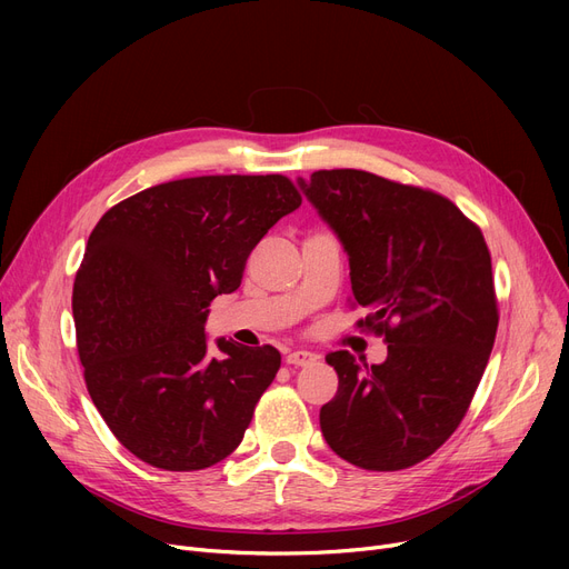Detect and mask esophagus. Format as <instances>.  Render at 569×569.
I'll return each mask as SVG.
<instances>
[{
    "instance_id": "esophagus-1",
    "label": "esophagus",
    "mask_w": 569,
    "mask_h": 569,
    "mask_svg": "<svg viewBox=\"0 0 569 569\" xmlns=\"http://www.w3.org/2000/svg\"><path fill=\"white\" fill-rule=\"evenodd\" d=\"M311 362H316V355L309 350H292L286 355V365L290 367H309Z\"/></svg>"
}]
</instances>
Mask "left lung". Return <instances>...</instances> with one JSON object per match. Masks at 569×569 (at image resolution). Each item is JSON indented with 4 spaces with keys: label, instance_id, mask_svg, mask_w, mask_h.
Instances as JSON below:
<instances>
[{
    "label": "left lung",
    "instance_id": "obj_1",
    "mask_svg": "<svg viewBox=\"0 0 569 569\" xmlns=\"http://www.w3.org/2000/svg\"><path fill=\"white\" fill-rule=\"evenodd\" d=\"M348 253L357 327L385 337L387 360L325 357L339 390L320 408L332 450L365 470H403L461 425L498 330L482 230L440 193L367 170L297 179Z\"/></svg>",
    "mask_w": 569,
    "mask_h": 569
}]
</instances>
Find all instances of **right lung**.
Here are the masks:
<instances>
[{"label": "right lung", "instance_id": "obj_1", "mask_svg": "<svg viewBox=\"0 0 569 569\" xmlns=\"http://www.w3.org/2000/svg\"><path fill=\"white\" fill-rule=\"evenodd\" d=\"M302 204L283 174H204L110 207L73 283L84 385L114 438L163 470H202L242 442L281 355L219 339L204 320L249 253Z\"/></svg>", "mask_w": 569, "mask_h": 569}]
</instances>
